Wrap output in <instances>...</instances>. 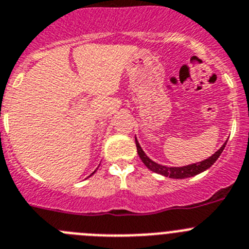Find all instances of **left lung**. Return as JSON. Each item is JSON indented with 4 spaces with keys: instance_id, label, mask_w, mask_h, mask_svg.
Masks as SVG:
<instances>
[{
    "instance_id": "1",
    "label": "left lung",
    "mask_w": 249,
    "mask_h": 249,
    "mask_svg": "<svg viewBox=\"0 0 249 249\" xmlns=\"http://www.w3.org/2000/svg\"><path fill=\"white\" fill-rule=\"evenodd\" d=\"M135 142H136V149H138L139 156H140L141 161L144 162L145 166H146L149 170H151L152 172H156V174H160L162 175V176H165V178H192V176H196V175L206 171V170L210 169V167L216 162V160L219 158V155L222 154L223 149H225L226 144H227V141H226L225 144L219 147V149L214 152L213 155L210 156V158L206 159V160H202L200 161V162H196V163H190V165H186V166L175 167V166H165V165H160V163L152 161L151 159L145 154L144 150L141 149L140 144H139V141L136 138H135Z\"/></svg>"
}]
</instances>
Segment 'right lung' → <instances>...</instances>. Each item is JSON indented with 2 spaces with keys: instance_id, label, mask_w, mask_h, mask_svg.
I'll list each match as a JSON object with an SVG mask.
<instances>
[{
  "instance_id": "add662e5",
  "label": "right lung",
  "mask_w": 249,
  "mask_h": 249,
  "mask_svg": "<svg viewBox=\"0 0 249 249\" xmlns=\"http://www.w3.org/2000/svg\"><path fill=\"white\" fill-rule=\"evenodd\" d=\"M95 171H97V170H95ZM95 171H94V172H95ZM94 172H93V174H94ZM93 174H91V175H93ZM91 175H90V176H91Z\"/></svg>"
}]
</instances>
